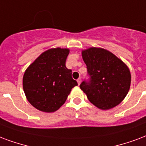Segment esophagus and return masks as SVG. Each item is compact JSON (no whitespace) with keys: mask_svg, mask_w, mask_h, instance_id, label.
I'll return each instance as SVG.
<instances>
[{"mask_svg":"<svg viewBox=\"0 0 146 146\" xmlns=\"http://www.w3.org/2000/svg\"><path fill=\"white\" fill-rule=\"evenodd\" d=\"M77 83H78V85H80V83H81V79H80V78H79V79L77 80Z\"/></svg>","mask_w":146,"mask_h":146,"instance_id":"34e87169","label":"esophagus"}]
</instances>
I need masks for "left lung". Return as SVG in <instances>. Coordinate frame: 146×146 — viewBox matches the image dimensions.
Listing matches in <instances>:
<instances>
[{"label": "left lung", "mask_w": 146, "mask_h": 146, "mask_svg": "<svg viewBox=\"0 0 146 146\" xmlns=\"http://www.w3.org/2000/svg\"><path fill=\"white\" fill-rule=\"evenodd\" d=\"M89 80L80 87L96 107L106 110L119 105L129 90L131 74L128 66L105 49L90 47L82 51Z\"/></svg>", "instance_id": "obj_1"}]
</instances>
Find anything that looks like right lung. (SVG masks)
<instances>
[{
    "instance_id": "obj_1",
    "label": "right lung",
    "mask_w": 146,
    "mask_h": 146,
    "mask_svg": "<svg viewBox=\"0 0 146 146\" xmlns=\"http://www.w3.org/2000/svg\"><path fill=\"white\" fill-rule=\"evenodd\" d=\"M69 49L53 48L43 52L29 66L23 77V88L33 107L53 113L63 106L71 90L77 86L72 70L66 67Z\"/></svg>"
}]
</instances>
